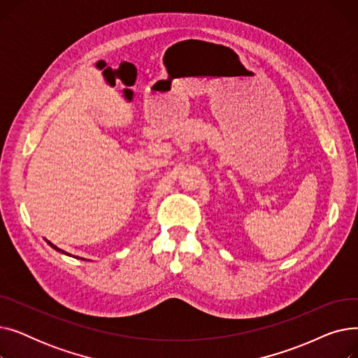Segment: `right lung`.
<instances>
[{"mask_svg": "<svg viewBox=\"0 0 358 358\" xmlns=\"http://www.w3.org/2000/svg\"><path fill=\"white\" fill-rule=\"evenodd\" d=\"M48 243H49V245H50V247H52V248H53V250H56V251H59V252H62V254H66V252H65V251H62V250H59V248H58V247H56V245H53V243H50V242H49V241H48ZM66 255H68V254H66Z\"/></svg>", "mask_w": 358, "mask_h": 358, "instance_id": "obj_1", "label": "right lung"}]
</instances>
